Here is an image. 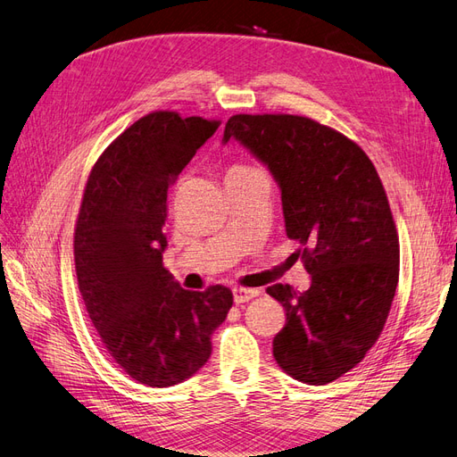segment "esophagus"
I'll use <instances>...</instances> for the list:
<instances>
[{
  "instance_id": "34e87169",
  "label": "esophagus",
  "mask_w": 457,
  "mask_h": 457,
  "mask_svg": "<svg viewBox=\"0 0 457 457\" xmlns=\"http://www.w3.org/2000/svg\"><path fill=\"white\" fill-rule=\"evenodd\" d=\"M232 294H234V303H237V305H242V303H245V301H250V299L257 297L261 292H259V289H252V287H242V286H238V287H234V289H232Z\"/></svg>"
}]
</instances>
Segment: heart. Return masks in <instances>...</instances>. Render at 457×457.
I'll return each mask as SVG.
<instances>
[{"label": "heart", "mask_w": 457, "mask_h": 457, "mask_svg": "<svg viewBox=\"0 0 457 457\" xmlns=\"http://www.w3.org/2000/svg\"><path fill=\"white\" fill-rule=\"evenodd\" d=\"M238 171H253V168H247V165H232V168L228 170V173H238Z\"/></svg>", "instance_id": "1"}]
</instances>
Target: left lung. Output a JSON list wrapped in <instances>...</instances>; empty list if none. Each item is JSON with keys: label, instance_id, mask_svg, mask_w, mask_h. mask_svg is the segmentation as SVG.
<instances>
[{"label": "left lung", "instance_id": "1", "mask_svg": "<svg viewBox=\"0 0 457 457\" xmlns=\"http://www.w3.org/2000/svg\"><path fill=\"white\" fill-rule=\"evenodd\" d=\"M230 139L278 183L286 234L311 274L303 294L267 287L286 309L272 354L294 379L326 385L362 361L391 311L400 247L381 179L354 141L305 116L237 114Z\"/></svg>", "mask_w": 457, "mask_h": 457}]
</instances>
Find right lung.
<instances>
[{"label": "right lung", "mask_w": 457, "mask_h": 457, "mask_svg": "<svg viewBox=\"0 0 457 457\" xmlns=\"http://www.w3.org/2000/svg\"><path fill=\"white\" fill-rule=\"evenodd\" d=\"M158 110L137 120L89 173L74 230L79 294L112 361L148 386L188 379L212 354L232 292H188L163 269L168 188L219 128Z\"/></svg>", "instance_id": "right-lung-1"}]
</instances>
